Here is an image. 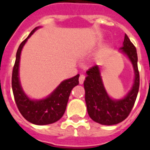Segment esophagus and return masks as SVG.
Wrapping results in <instances>:
<instances>
[{
  "mask_svg": "<svg viewBox=\"0 0 150 150\" xmlns=\"http://www.w3.org/2000/svg\"><path fill=\"white\" fill-rule=\"evenodd\" d=\"M79 81L80 84H83V82L85 81V75H81L79 76Z\"/></svg>",
  "mask_w": 150,
  "mask_h": 150,
  "instance_id": "esophagus-1",
  "label": "esophagus"
}]
</instances>
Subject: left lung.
<instances>
[{"instance_id": "obj_1", "label": "left lung", "mask_w": 150, "mask_h": 150, "mask_svg": "<svg viewBox=\"0 0 150 150\" xmlns=\"http://www.w3.org/2000/svg\"><path fill=\"white\" fill-rule=\"evenodd\" d=\"M131 61L135 72L134 84L130 91L121 100H113L106 92L98 65H95L86 71L84 82L87 111L94 121L104 125H116L129 115L139 89V72L138 69L136 48L125 34L123 47L120 48Z\"/></svg>"}]
</instances>
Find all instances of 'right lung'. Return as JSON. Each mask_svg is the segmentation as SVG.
Segmentation results:
<instances>
[{
    "instance_id": "add662e5",
    "label": "right lung",
    "mask_w": 150,
    "mask_h": 150,
    "mask_svg": "<svg viewBox=\"0 0 150 150\" xmlns=\"http://www.w3.org/2000/svg\"><path fill=\"white\" fill-rule=\"evenodd\" d=\"M38 28L36 27L30 33L18 49L15 65L13 68L11 86L18 109L24 118L34 125H44L54 123L63 116L71 92L74 87L79 85V75L63 81L50 95L43 100H31L25 94L20 84L18 76L20 55L25 43Z\"/></svg>"
}]
</instances>
